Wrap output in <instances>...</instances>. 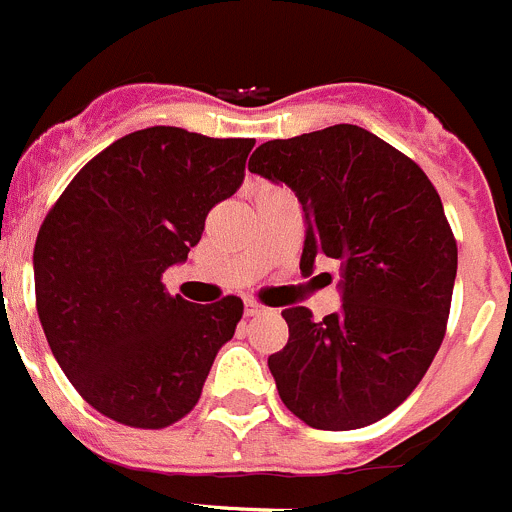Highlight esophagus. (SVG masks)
<instances>
[{"mask_svg": "<svg viewBox=\"0 0 512 512\" xmlns=\"http://www.w3.org/2000/svg\"><path fill=\"white\" fill-rule=\"evenodd\" d=\"M262 310H265V308H262L260 303H255V300H247V303H245V315H247V318H255V315H260Z\"/></svg>", "mask_w": 512, "mask_h": 512, "instance_id": "1", "label": "esophagus"}]
</instances>
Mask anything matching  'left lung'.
Here are the masks:
<instances>
[{
  "instance_id": "obj_1",
  "label": "left lung",
  "mask_w": 512,
  "mask_h": 512,
  "mask_svg": "<svg viewBox=\"0 0 512 512\" xmlns=\"http://www.w3.org/2000/svg\"><path fill=\"white\" fill-rule=\"evenodd\" d=\"M250 171L290 186L303 207L300 272L341 262L338 313L283 310L288 346L267 358L280 399L315 429L379 422L417 389L447 328L457 242L437 189L351 123L262 143Z\"/></svg>"
}]
</instances>
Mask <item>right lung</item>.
Here are the masks:
<instances>
[{
  "label": "right lung",
  "instance_id": "1",
  "mask_svg": "<svg viewBox=\"0 0 512 512\" xmlns=\"http://www.w3.org/2000/svg\"><path fill=\"white\" fill-rule=\"evenodd\" d=\"M252 146L174 126L128 133L80 169L42 222L32 255L42 331L105 417L161 429L202 396L242 300L171 298L161 275L202 240L209 209L240 189Z\"/></svg>",
  "mask_w": 512,
  "mask_h": 512
}]
</instances>
